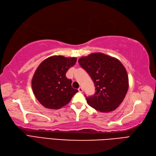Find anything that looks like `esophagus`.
I'll return each mask as SVG.
<instances>
[{
	"mask_svg": "<svg viewBox=\"0 0 156 156\" xmlns=\"http://www.w3.org/2000/svg\"><path fill=\"white\" fill-rule=\"evenodd\" d=\"M78 91H79V92L82 93L83 91V88H82V87H79V88L78 89Z\"/></svg>",
	"mask_w": 156,
	"mask_h": 156,
	"instance_id": "esophagus-1",
	"label": "esophagus"
}]
</instances>
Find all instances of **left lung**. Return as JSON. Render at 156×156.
Returning a JSON list of instances; mask_svg holds the SVG:
<instances>
[{"label":"left lung","instance_id":"left-lung-1","mask_svg":"<svg viewBox=\"0 0 156 156\" xmlns=\"http://www.w3.org/2000/svg\"><path fill=\"white\" fill-rule=\"evenodd\" d=\"M94 83L95 93L87 98L93 108L103 113L115 110L126 95L129 80L126 68L116 58L94 53L79 59Z\"/></svg>","mask_w":156,"mask_h":156}]
</instances>
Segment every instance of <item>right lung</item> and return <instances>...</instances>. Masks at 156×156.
Returning a JSON list of instances; mask_svg holds the SVG:
<instances>
[{
	"label": "right lung",
	"instance_id": "right-lung-1",
	"mask_svg": "<svg viewBox=\"0 0 156 156\" xmlns=\"http://www.w3.org/2000/svg\"><path fill=\"white\" fill-rule=\"evenodd\" d=\"M76 61L75 57L58 55L46 58L39 65L31 83L34 95L41 105L48 109H60L78 92L65 75Z\"/></svg>",
	"mask_w": 156,
	"mask_h": 156
}]
</instances>
